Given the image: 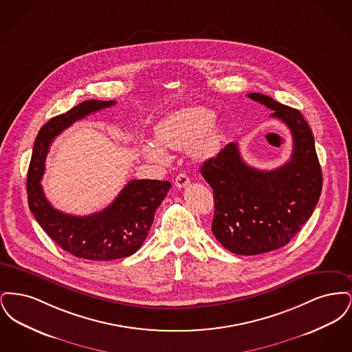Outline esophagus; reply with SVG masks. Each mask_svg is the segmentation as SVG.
I'll list each match as a JSON object with an SVG mask.
<instances>
[{"label":"esophagus","mask_w":352,"mask_h":352,"mask_svg":"<svg viewBox=\"0 0 352 352\" xmlns=\"http://www.w3.org/2000/svg\"><path fill=\"white\" fill-rule=\"evenodd\" d=\"M188 184H190V178H188L184 173H181V174L177 175V178H175V186H177L178 188H184L186 186H188Z\"/></svg>","instance_id":"obj_1"}]
</instances>
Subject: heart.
Here are the masks:
<instances>
[{
  "label": "heart",
  "instance_id": "b5f03b06",
  "mask_svg": "<svg viewBox=\"0 0 352 352\" xmlns=\"http://www.w3.org/2000/svg\"><path fill=\"white\" fill-rule=\"evenodd\" d=\"M215 115L206 108H184L161 120L155 128V141L170 149L184 151L192 146V154L197 158H208L218 151L221 141V131L212 125ZM154 142L142 145V153L146 158L158 164H166L168 153Z\"/></svg>",
  "mask_w": 352,
  "mask_h": 352
}]
</instances>
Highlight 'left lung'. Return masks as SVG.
I'll return each instance as SVG.
<instances>
[{
	"instance_id": "1",
	"label": "left lung",
	"mask_w": 352,
	"mask_h": 352,
	"mask_svg": "<svg viewBox=\"0 0 352 352\" xmlns=\"http://www.w3.org/2000/svg\"><path fill=\"white\" fill-rule=\"evenodd\" d=\"M248 98L273 111L293 135L290 160L280 168L247 165L234 142L201 165L214 190L212 234L236 254H260L286 245L311 217L322 191V170L314 135L298 109L264 94Z\"/></svg>"
}]
</instances>
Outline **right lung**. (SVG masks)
<instances>
[{
    "label": "right lung",
    "mask_w": 352,
    "mask_h": 352,
    "mask_svg": "<svg viewBox=\"0 0 352 352\" xmlns=\"http://www.w3.org/2000/svg\"><path fill=\"white\" fill-rule=\"evenodd\" d=\"M115 104V100L83 101L66 113L51 118L35 138L28 171V199L35 220L62 250L94 261L122 258L138 251L151 230L157 208L171 187L168 181L133 179L112 204L87 217L65 214L46 199L41 179L52 140L75 121Z\"/></svg>",
    "instance_id": "1"
}]
</instances>
